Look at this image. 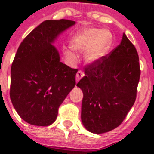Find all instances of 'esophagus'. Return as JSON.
I'll return each mask as SVG.
<instances>
[{
    "instance_id": "obj_1",
    "label": "esophagus",
    "mask_w": 154,
    "mask_h": 154,
    "mask_svg": "<svg viewBox=\"0 0 154 154\" xmlns=\"http://www.w3.org/2000/svg\"><path fill=\"white\" fill-rule=\"evenodd\" d=\"M84 77V72H82V70H79L78 72H77V75H76V81L77 82H79L82 77Z\"/></svg>"
}]
</instances>
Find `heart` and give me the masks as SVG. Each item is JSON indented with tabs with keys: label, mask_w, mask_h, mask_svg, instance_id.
I'll return each instance as SVG.
<instances>
[{
	"label": "heart",
	"mask_w": 154,
	"mask_h": 154,
	"mask_svg": "<svg viewBox=\"0 0 154 154\" xmlns=\"http://www.w3.org/2000/svg\"><path fill=\"white\" fill-rule=\"evenodd\" d=\"M112 43V35L108 30L87 29L77 33L72 41L73 49L87 51L85 59L89 62H95L107 54ZM66 55L72 57L70 50L65 51Z\"/></svg>",
	"instance_id": "obj_1"
}]
</instances>
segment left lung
<instances>
[{
  "instance_id": "1",
  "label": "left lung",
  "mask_w": 154,
  "mask_h": 154,
  "mask_svg": "<svg viewBox=\"0 0 154 154\" xmlns=\"http://www.w3.org/2000/svg\"><path fill=\"white\" fill-rule=\"evenodd\" d=\"M77 86L84 94L82 121L94 134L122 124L136 100L141 69L138 53L126 35L109 54L84 67Z\"/></svg>"
}]
</instances>
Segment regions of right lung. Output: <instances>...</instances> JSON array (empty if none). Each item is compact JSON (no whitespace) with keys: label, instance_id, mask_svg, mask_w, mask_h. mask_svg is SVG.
Here are the masks:
<instances>
[{"label":"right lung","instance_id":"1","mask_svg":"<svg viewBox=\"0 0 154 154\" xmlns=\"http://www.w3.org/2000/svg\"><path fill=\"white\" fill-rule=\"evenodd\" d=\"M75 24L65 19L46 20L23 40L11 66L10 99L21 118L30 125L48 126L76 85L77 69L60 61L52 43Z\"/></svg>","mask_w":154,"mask_h":154}]
</instances>
